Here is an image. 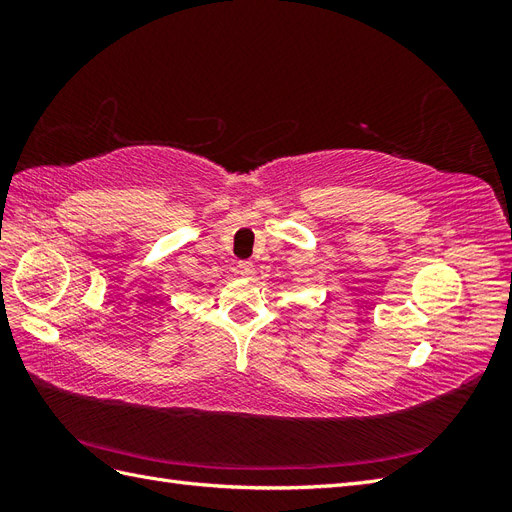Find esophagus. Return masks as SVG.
<instances>
[{
    "label": "esophagus",
    "mask_w": 512,
    "mask_h": 512,
    "mask_svg": "<svg viewBox=\"0 0 512 512\" xmlns=\"http://www.w3.org/2000/svg\"><path fill=\"white\" fill-rule=\"evenodd\" d=\"M237 273L241 277H252L256 271H254V265H252L250 260H243V262H239V265H237Z\"/></svg>",
    "instance_id": "1"
}]
</instances>
